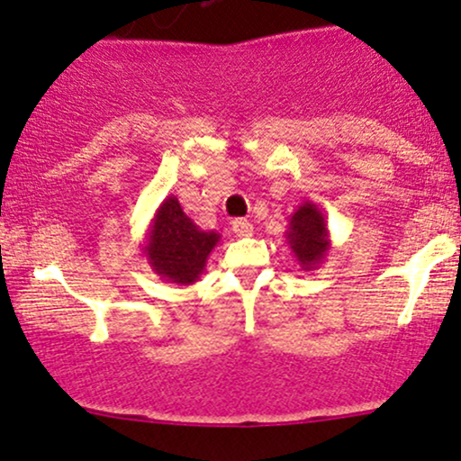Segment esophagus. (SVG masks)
<instances>
[{
	"label": "esophagus",
	"mask_w": 461,
	"mask_h": 461,
	"mask_svg": "<svg viewBox=\"0 0 461 461\" xmlns=\"http://www.w3.org/2000/svg\"><path fill=\"white\" fill-rule=\"evenodd\" d=\"M252 224L248 220H235L232 221V232H235L237 237H250L252 235Z\"/></svg>",
	"instance_id": "esophagus-1"
}]
</instances>
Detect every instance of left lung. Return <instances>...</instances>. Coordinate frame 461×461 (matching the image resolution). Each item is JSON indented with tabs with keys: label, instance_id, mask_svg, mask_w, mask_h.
Masks as SVG:
<instances>
[{
	"label": "left lung",
	"instance_id": "left-lung-1",
	"mask_svg": "<svg viewBox=\"0 0 461 461\" xmlns=\"http://www.w3.org/2000/svg\"><path fill=\"white\" fill-rule=\"evenodd\" d=\"M285 241L304 272L318 270L330 250L327 217L318 209V204L307 200L289 215Z\"/></svg>",
	"mask_w": 461,
	"mask_h": 461
}]
</instances>
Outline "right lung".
Here are the masks:
<instances>
[{"label":"right lung","mask_w":461,"mask_h":461,"mask_svg":"<svg viewBox=\"0 0 461 461\" xmlns=\"http://www.w3.org/2000/svg\"><path fill=\"white\" fill-rule=\"evenodd\" d=\"M220 241V232L203 230L185 213L176 195H167L149 221L141 252L149 267L167 283L194 285L204 272L206 258Z\"/></svg>","instance_id":"right-lung-1"}]
</instances>
